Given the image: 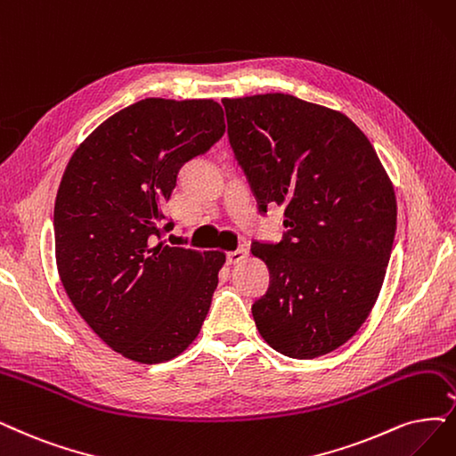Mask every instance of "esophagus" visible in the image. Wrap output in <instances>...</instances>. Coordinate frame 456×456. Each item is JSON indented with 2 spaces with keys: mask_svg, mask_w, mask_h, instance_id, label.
<instances>
[{
  "mask_svg": "<svg viewBox=\"0 0 456 456\" xmlns=\"http://www.w3.org/2000/svg\"><path fill=\"white\" fill-rule=\"evenodd\" d=\"M246 256H248L246 249L229 251V254H227V263H229V265H239V263H242V261L246 259Z\"/></svg>",
  "mask_w": 456,
  "mask_h": 456,
  "instance_id": "esophagus-1",
  "label": "esophagus"
}]
</instances>
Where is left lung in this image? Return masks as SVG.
Masks as SVG:
<instances>
[{"mask_svg": "<svg viewBox=\"0 0 456 456\" xmlns=\"http://www.w3.org/2000/svg\"><path fill=\"white\" fill-rule=\"evenodd\" d=\"M222 103L259 208L285 210L283 240L251 246L271 273L251 306L259 334L291 359L327 355L362 327L379 297L396 232L393 182L340 110L289 94Z\"/></svg>", "mask_w": 456, "mask_h": 456, "instance_id": "8db88e82", "label": "left lung"}]
</instances>
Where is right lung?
I'll return each instance as SVG.
<instances>
[{
  "mask_svg": "<svg viewBox=\"0 0 456 456\" xmlns=\"http://www.w3.org/2000/svg\"><path fill=\"white\" fill-rule=\"evenodd\" d=\"M214 99L137 101L84 139L54 205L56 265L67 297L110 349L142 364L197 338L224 251L155 244L183 163L224 137Z\"/></svg>",
  "mask_w": 456,
  "mask_h": 456,
  "instance_id": "right-lung-1",
  "label": "right lung"
}]
</instances>
